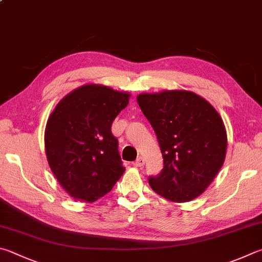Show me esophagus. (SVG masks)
Wrapping results in <instances>:
<instances>
[{
  "mask_svg": "<svg viewBox=\"0 0 262 262\" xmlns=\"http://www.w3.org/2000/svg\"><path fill=\"white\" fill-rule=\"evenodd\" d=\"M143 165H144V158H142V157H139V158H137L134 163L135 167H142Z\"/></svg>",
  "mask_w": 262,
  "mask_h": 262,
  "instance_id": "esophagus-1",
  "label": "esophagus"
}]
</instances>
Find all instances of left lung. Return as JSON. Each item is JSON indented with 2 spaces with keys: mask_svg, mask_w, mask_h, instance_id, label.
<instances>
[{
  "mask_svg": "<svg viewBox=\"0 0 262 262\" xmlns=\"http://www.w3.org/2000/svg\"><path fill=\"white\" fill-rule=\"evenodd\" d=\"M137 103L158 139L164 168L149 178L156 193L185 203L205 191L222 167L227 132L206 99L187 90L140 94Z\"/></svg>",
  "mask_w": 262,
  "mask_h": 262,
  "instance_id": "obj_1",
  "label": "left lung"
}]
</instances>
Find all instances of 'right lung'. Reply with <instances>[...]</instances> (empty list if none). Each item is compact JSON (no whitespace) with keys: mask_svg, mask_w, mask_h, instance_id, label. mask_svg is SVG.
Returning a JSON list of instances; mask_svg holds the SVG:
<instances>
[{"mask_svg":"<svg viewBox=\"0 0 262 262\" xmlns=\"http://www.w3.org/2000/svg\"><path fill=\"white\" fill-rule=\"evenodd\" d=\"M129 94L84 84L66 95L47 121L45 146L52 173L71 197L94 203L125 172L111 126Z\"/></svg>","mask_w":262,"mask_h":262,"instance_id":"add662e5","label":"right lung"}]
</instances>
